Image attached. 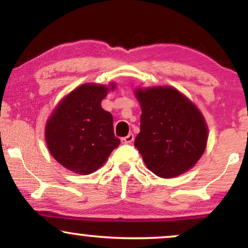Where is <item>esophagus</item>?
<instances>
[{
	"mask_svg": "<svg viewBox=\"0 0 248 248\" xmlns=\"http://www.w3.org/2000/svg\"><path fill=\"white\" fill-rule=\"evenodd\" d=\"M121 141H122V143H132V142L134 141V135L132 133H129L127 136L122 138Z\"/></svg>",
	"mask_w": 248,
	"mask_h": 248,
	"instance_id": "esophagus-1",
	"label": "esophagus"
}]
</instances>
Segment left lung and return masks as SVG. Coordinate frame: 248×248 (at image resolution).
Masks as SVG:
<instances>
[{
    "label": "left lung",
    "instance_id": "left-lung-1",
    "mask_svg": "<svg viewBox=\"0 0 248 248\" xmlns=\"http://www.w3.org/2000/svg\"><path fill=\"white\" fill-rule=\"evenodd\" d=\"M134 93L142 110L135 147L148 169L173 178L195 167L209 138L198 107L171 86L139 87Z\"/></svg>",
    "mask_w": 248,
    "mask_h": 248
}]
</instances>
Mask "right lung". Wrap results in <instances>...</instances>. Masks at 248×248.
I'll return each instance as SVG.
<instances>
[{
	"label": "right lung",
	"instance_id": "add662e5",
	"mask_svg": "<svg viewBox=\"0 0 248 248\" xmlns=\"http://www.w3.org/2000/svg\"><path fill=\"white\" fill-rule=\"evenodd\" d=\"M115 88L82 84L59 101L45 124V141L53 158L78 175H90L104 166L120 144L114 136L113 116L101 107Z\"/></svg>",
	"mask_w": 248,
	"mask_h": 248
}]
</instances>
